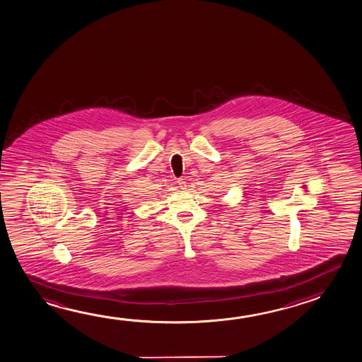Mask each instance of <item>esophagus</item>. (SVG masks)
<instances>
[{"mask_svg":"<svg viewBox=\"0 0 362 362\" xmlns=\"http://www.w3.org/2000/svg\"><path fill=\"white\" fill-rule=\"evenodd\" d=\"M177 185L180 189H182V190H185V189H186V182H185L184 178H178Z\"/></svg>","mask_w":362,"mask_h":362,"instance_id":"34e87169","label":"esophagus"}]
</instances>
